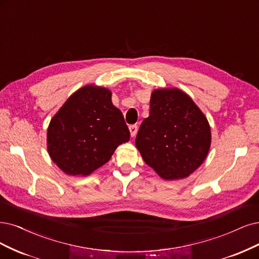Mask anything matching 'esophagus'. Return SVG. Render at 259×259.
Returning a JSON list of instances; mask_svg holds the SVG:
<instances>
[{
	"instance_id": "34e87169",
	"label": "esophagus",
	"mask_w": 259,
	"mask_h": 259,
	"mask_svg": "<svg viewBox=\"0 0 259 259\" xmlns=\"http://www.w3.org/2000/svg\"><path fill=\"white\" fill-rule=\"evenodd\" d=\"M129 130H130V135L131 137H136L137 133H138V126L137 124H131V126L129 127Z\"/></svg>"
}]
</instances>
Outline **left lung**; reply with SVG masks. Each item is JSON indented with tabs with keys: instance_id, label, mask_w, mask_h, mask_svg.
Segmentation results:
<instances>
[{
	"instance_id": "obj_1",
	"label": "left lung",
	"mask_w": 259,
	"mask_h": 259,
	"mask_svg": "<svg viewBox=\"0 0 259 259\" xmlns=\"http://www.w3.org/2000/svg\"><path fill=\"white\" fill-rule=\"evenodd\" d=\"M210 144L209 122L189 95L178 89L151 93L149 116L141 124L136 146L161 178L192 174L206 159Z\"/></svg>"
}]
</instances>
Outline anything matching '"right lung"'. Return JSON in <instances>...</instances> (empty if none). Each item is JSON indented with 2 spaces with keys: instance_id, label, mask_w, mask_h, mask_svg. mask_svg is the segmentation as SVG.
Listing matches in <instances>:
<instances>
[{
  "instance_id": "add662e5",
  "label": "right lung",
  "mask_w": 259,
  "mask_h": 259,
  "mask_svg": "<svg viewBox=\"0 0 259 259\" xmlns=\"http://www.w3.org/2000/svg\"><path fill=\"white\" fill-rule=\"evenodd\" d=\"M110 90L83 86L52 117L47 133L48 152L67 175L88 176L102 166L130 131L112 103Z\"/></svg>"
}]
</instances>
